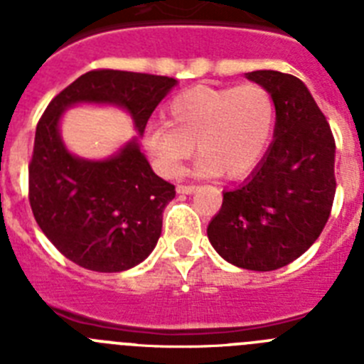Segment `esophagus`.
<instances>
[{"mask_svg": "<svg viewBox=\"0 0 364 364\" xmlns=\"http://www.w3.org/2000/svg\"><path fill=\"white\" fill-rule=\"evenodd\" d=\"M197 191V186L193 184H180L176 186V193H184V195H191V193Z\"/></svg>", "mask_w": 364, "mask_h": 364, "instance_id": "34e87169", "label": "esophagus"}]
</instances>
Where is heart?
I'll return each instance as SVG.
<instances>
[{
    "mask_svg": "<svg viewBox=\"0 0 364 364\" xmlns=\"http://www.w3.org/2000/svg\"><path fill=\"white\" fill-rule=\"evenodd\" d=\"M166 124L144 131V147L164 178H176L193 146L202 176L244 178L259 166L275 125V100L268 87L197 85L180 92L164 109Z\"/></svg>",
    "mask_w": 364,
    "mask_h": 364,
    "instance_id": "1",
    "label": "heart"
}]
</instances>
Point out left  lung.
<instances>
[{"mask_svg": "<svg viewBox=\"0 0 364 364\" xmlns=\"http://www.w3.org/2000/svg\"><path fill=\"white\" fill-rule=\"evenodd\" d=\"M275 100L273 142L252 176L224 191L208 239L222 259L253 272L294 262L326 226L336 197V140L308 87L291 74L253 70Z\"/></svg>", "mask_w": 364, "mask_h": 364, "instance_id": "1", "label": "left lung"}]
</instances>
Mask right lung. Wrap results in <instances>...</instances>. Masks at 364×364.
Returning a JSON list of instances; mask_svg holds the SVG:
<instances>
[{"label": "right lung", "instance_id": "add662e5", "mask_svg": "<svg viewBox=\"0 0 364 364\" xmlns=\"http://www.w3.org/2000/svg\"><path fill=\"white\" fill-rule=\"evenodd\" d=\"M176 85L175 78L127 70L82 74L47 105L28 164V200L38 226L67 259L85 269L124 272L153 252L162 213L175 186L154 175L136 138L105 160L74 156L60 136L65 109L117 105L129 112L138 134Z\"/></svg>", "mask_w": 364, "mask_h": 364}]
</instances>
